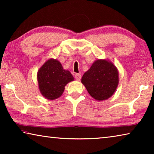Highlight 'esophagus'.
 Segmentation results:
<instances>
[{
  "instance_id": "1",
  "label": "esophagus",
  "mask_w": 154,
  "mask_h": 154,
  "mask_svg": "<svg viewBox=\"0 0 154 154\" xmlns=\"http://www.w3.org/2000/svg\"><path fill=\"white\" fill-rule=\"evenodd\" d=\"M75 79H76V80L79 81L81 79V78H82V75H81V74H75Z\"/></svg>"
}]
</instances>
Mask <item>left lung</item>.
Masks as SVG:
<instances>
[{"label": "left lung", "mask_w": 154, "mask_h": 154, "mask_svg": "<svg viewBox=\"0 0 154 154\" xmlns=\"http://www.w3.org/2000/svg\"><path fill=\"white\" fill-rule=\"evenodd\" d=\"M119 72L113 62L98 59L83 74L82 83L96 100H107L113 96L119 84Z\"/></svg>", "instance_id": "left-lung-1"}]
</instances>
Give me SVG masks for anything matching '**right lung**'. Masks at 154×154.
I'll return each mask as SVG.
<instances>
[{"label":"right lung","instance_id":"obj_1","mask_svg":"<svg viewBox=\"0 0 154 154\" xmlns=\"http://www.w3.org/2000/svg\"><path fill=\"white\" fill-rule=\"evenodd\" d=\"M38 89L43 97L55 100L60 97L68 83L74 81L71 72L63 69L56 59H49L37 72Z\"/></svg>","mask_w":154,"mask_h":154}]
</instances>
